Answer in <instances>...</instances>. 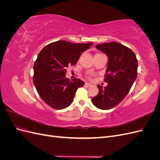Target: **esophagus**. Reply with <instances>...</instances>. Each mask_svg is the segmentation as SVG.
<instances>
[{
    "label": "esophagus",
    "instance_id": "esophagus-1",
    "mask_svg": "<svg viewBox=\"0 0 160 160\" xmlns=\"http://www.w3.org/2000/svg\"><path fill=\"white\" fill-rule=\"evenodd\" d=\"M85 85L88 86V87H90V86L92 85V84H91V83H85Z\"/></svg>",
    "mask_w": 160,
    "mask_h": 160
}]
</instances>
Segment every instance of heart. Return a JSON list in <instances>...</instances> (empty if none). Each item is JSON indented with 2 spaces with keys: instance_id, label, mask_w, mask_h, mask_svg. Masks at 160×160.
<instances>
[{
  "instance_id": "1",
  "label": "heart",
  "mask_w": 160,
  "mask_h": 160,
  "mask_svg": "<svg viewBox=\"0 0 160 160\" xmlns=\"http://www.w3.org/2000/svg\"><path fill=\"white\" fill-rule=\"evenodd\" d=\"M89 78H90V77H89Z\"/></svg>"
}]
</instances>
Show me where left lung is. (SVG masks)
I'll use <instances>...</instances> for the list:
<instances>
[{"mask_svg": "<svg viewBox=\"0 0 160 160\" xmlns=\"http://www.w3.org/2000/svg\"><path fill=\"white\" fill-rule=\"evenodd\" d=\"M97 49L108 57L104 81L108 85H98L99 93L92 98L93 105L107 110L118 105L125 98L138 75V59L129 48L116 42L97 45Z\"/></svg>", "mask_w": 160, "mask_h": 160, "instance_id": "1", "label": "left lung"}]
</instances>
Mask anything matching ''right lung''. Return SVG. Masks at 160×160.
I'll use <instances>...</instances> for the list:
<instances>
[{
  "mask_svg": "<svg viewBox=\"0 0 160 160\" xmlns=\"http://www.w3.org/2000/svg\"><path fill=\"white\" fill-rule=\"evenodd\" d=\"M92 44L58 41L47 45L38 53L34 64L33 83L41 98L52 108L69 107L77 89L84 85V81L79 79L70 81L66 78V68L76 65L81 55Z\"/></svg>",
  "mask_w": 160,
  "mask_h": 160,
  "instance_id": "right-lung-1",
  "label": "right lung"
}]
</instances>
